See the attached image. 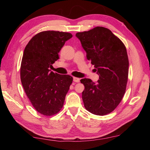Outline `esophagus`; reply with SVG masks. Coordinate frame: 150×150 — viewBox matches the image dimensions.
Instances as JSON below:
<instances>
[{
	"instance_id": "1",
	"label": "esophagus",
	"mask_w": 150,
	"mask_h": 150,
	"mask_svg": "<svg viewBox=\"0 0 150 150\" xmlns=\"http://www.w3.org/2000/svg\"><path fill=\"white\" fill-rule=\"evenodd\" d=\"M73 81L75 83H79L80 81V79L77 77H73Z\"/></svg>"
}]
</instances>
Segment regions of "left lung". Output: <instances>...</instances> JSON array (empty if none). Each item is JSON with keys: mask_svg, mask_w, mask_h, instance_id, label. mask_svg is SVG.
Segmentation results:
<instances>
[{"mask_svg": "<svg viewBox=\"0 0 150 150\" xmlns=\"http://www.w3.org/2000/svg\"><path fill=\"white\" fill-rule=\"evenodd\" d=\"M76 36L99 75L96 83L90 79H81L85 86L82 93L85 108L93 115H108L117 107L126 91L129 67L126 48L104 27L78 32Z\"/></svg>", "mask_w": 150, "mask_h": 150, "instance_id": "left-lung-1", "label": "left lung"}]
</instances>
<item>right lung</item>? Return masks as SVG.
Segmentation results:
<instances>
[{
    "label": "right lung",
    "instance_id": "add662e5",
    "mask_svg": "<svg viewBox=\"0 0 150 150\" xmlns=\"http://www.w3.org/2000/svg\"><path fill=\"white\" fill-rule=\"evenodd\" d=\"M71 33L41 32L25 47L20 67V79L25 93L34 108L47 116L59 112L73 82L69 75H59L49 69L59 59L58 53Z\"/></svg>",
    "mask_w": 150,
    "mask_h": 150
}]
</instances>
